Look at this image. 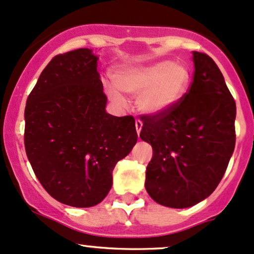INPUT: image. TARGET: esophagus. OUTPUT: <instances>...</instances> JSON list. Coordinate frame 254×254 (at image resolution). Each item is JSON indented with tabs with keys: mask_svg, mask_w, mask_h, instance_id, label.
<instances>
[{
	"mask_svg": "<svg viewBox=\"0 0 254 254\" xmlns=\"http://www.w3.org/2000/svg\"><path fill=\"white\" fill-rule=\"evenodd\" d=\"M142 122L139 121V119H136V122H135V127H136V131H137V133H139L141 132V129H142Z\"/></svg>",
	"mask_w": 254,
	"mask_h": 254,
	"instance_id": "34e87169",
	"label": "esophagus"
}]
</instances>
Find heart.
Segmentation results:
<instances>
[{"label":"heart","mask_w":254,"mask_h":254,"mask_svg":"<svg viewBox=\"0 0 254 254\" xmlns=\"http://www.w3.org/2000/svg\"><path fill=\"white\" fill-rule=\"evenodd\" d=\"M118 90L138 97V109L148 115H157L174 107L185 97L190 84V72L184 64L168 61L148 66L125 68L113 75ZM107 95L117 104L123 98L117 90L107 89Z\"/></svg>","instance_id":"b5f03b06"}]
</instances>
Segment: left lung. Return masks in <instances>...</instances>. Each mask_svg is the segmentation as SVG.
<instances>
[{
	"label": "left lung",
	"instance_id": "obj_1",
	"mask_svg": "<svg viewBox=\"0 0 254 254\" xmlns=\"http://www.w3.org/2000/svg\"><path fill=\"white\" fill-rule=\"evenodd\" d=\"M192 55L193 81L185 97L166 112L141 116L139 137L153 148L145 189L168 208H189L210 196L235 147L234 98L212 58Z\"/></svg>",
	"mask_w": 254,
	"mask_h": 254
}]
</instances>
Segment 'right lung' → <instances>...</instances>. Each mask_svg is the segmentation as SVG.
I'll use <instances>...</instances> for the list:
<instances>
[{"label": "right lung", "mask_w": 254, "mask_h": 254, "mask_svg": "<svg viewBox=\"0 0 254 254\" xmlns=\"http://www.w3.org/2000/svg\"><path fill=\"white\" fill-rule=\"evenodd\" d=\"M89 49L55 56L25 109V149L34 174L58 202L97 205L112 186V171L137 142L135 118L105 111L107 97Z\"/></svg>", "instance_id": "right-lung-1"}]
</instances>
